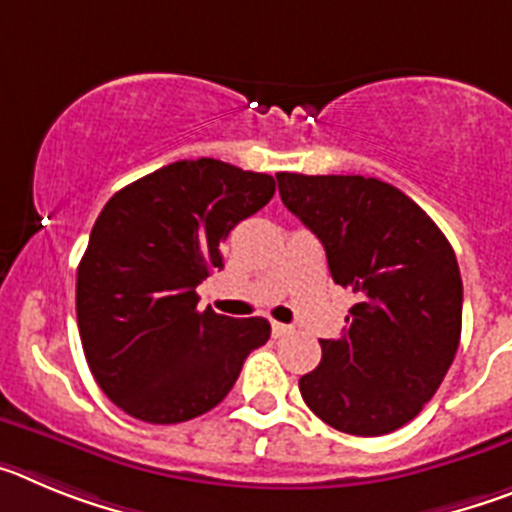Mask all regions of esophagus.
<instances>
[{"label": "esophagus", "mask_w": 512, "mask_h": 512, "mask_svg": "<svg viewBox=\"0 0 512 512\" xmlns=\"http://www.w3.org/2000/svg\"><path fill=\"white\" fill-rule=\"evenodd\" d=\"M271 333H274V338H282V336H289V333H295V328L284 323H271Z\"/></svg>", "instance_id": "34e87169"}]
</instances>
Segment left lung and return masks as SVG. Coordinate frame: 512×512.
Wrapping results in <instances>:
<instances>
[{
  "mask_svg": "<svg viewBox=\"0 0 512 512\" xmlns=\"http://www.w3.org/2000/svg\"><path fill=\"white\" fill-rule=\"evenodd\" d=\"M289 212L318 235L356 305L300 379L302 400L351 436H384L436 395L461 338L454 248L408 194L366 176L277 174Z\"/></svg>",
  "mask_w": 512,
  "mask_h": 512,
  "instance_id": "8db88e82",
  "label": "left lung"
}]
</instances>
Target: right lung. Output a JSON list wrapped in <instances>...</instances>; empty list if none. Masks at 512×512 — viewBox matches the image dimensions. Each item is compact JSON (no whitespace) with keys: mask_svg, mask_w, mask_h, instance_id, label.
I'll use <instances>...</instances> for the list:
<instances>
[{"mask_svg":"<svg viewBox=\"0 0 512 512\" xmlns=\"http://www.w3.org/2000/svg\"><path fill=\"white\" fill-rule=\"evenodd\" d=\"M274 189L269 174L197 158L104 205L76 271V320L89 369L117 408L156 425L197 418L269 341V320L197 310V287L223 269L220 243Z\"/></svg>","mask_w":512,"mask_h":512,"instance_id":"obj_1","label":"right lung"}]
</instances>
